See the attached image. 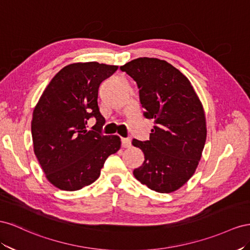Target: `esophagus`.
Here are the masks:
<instances>
[{
    "mask_svg": "<svg viewBox=\"0 0 250 250\" xmlns=\"http://www.w3.org/2000/svg\"><path fill=\"white\" fill-rule=\"evenodd\" d=\"M121 146H123V147H130L131 146L130 138H121Z\"/></svg>",
    "mask_w": 250,
    "mask_h": 250,
    "instance_id": "1",
    "label": "esophagus"
}]
</instances>
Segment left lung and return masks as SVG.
<instances>
[{
	"instance_id": "left-lung-1",
	"label": "left lung",
	"mask_w": 250,
	"mask_h": 250,
	"mask_svg": "<svg viewBox=\"0 0 250 250\" xmlns=\"http://www.w3.org/2000/svg\"><path fill=\"white\" fill-rule=\"evenodd\" d=\"M120 70L136 82L144 115L155 123L149 140L132 141L145 154L133 174L155 191H175L190 179L201 159L206 121L200 99L188 77L166 61L139 58Z\"/></svg>"
}]
</instances>
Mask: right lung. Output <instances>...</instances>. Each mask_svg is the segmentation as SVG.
Segmentation results:
<instances>
[{"label": "right lung", "instance_id": "add662e5", "mask_svg": "<svg viewBox=\"0 0 250 250\" xmlns=\"http://www.w3.org/2000/svg\"><path fill=\"white\" fill-rule=\"evenodd\" d=\"M118 69L96 62L63 67L49 83L33 110L34 154L46 178L62 190H78L101 175L105 159L120 148L116 135H103L99 84ZM94 117L93 131L86 130Z\"/></svg>", "mask_w": 250, "mask_h": 250}]
</instances>
